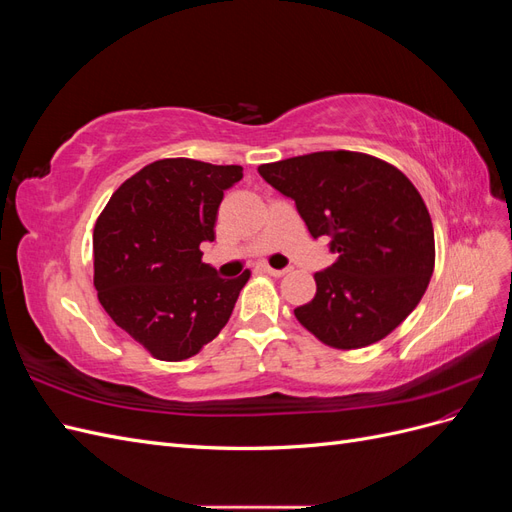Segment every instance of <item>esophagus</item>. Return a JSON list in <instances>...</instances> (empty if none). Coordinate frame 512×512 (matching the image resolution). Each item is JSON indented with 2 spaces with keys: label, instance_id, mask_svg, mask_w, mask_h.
<instances>
[{
  "label": "esophagus",
  "instance_id": "esophagus-1",
  "mask_svg": "<svg viewBox=\"0 0 512 512\" xmlns=\"http://www.w3.org/2000/svg\"><path fill=\"white\" fill-rule=\"evenodd\" d=\"M262 271L269 273V275H273V277H284L290 269H273V267H269V265H262Z\"/></svg>",
  "mask_w": 512,
  "mask_h": 512
}]
</instances>
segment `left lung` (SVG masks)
I'll return each instance as SVG.
<instances>
[{
  "label": "left lung",
  "mask_w": 512,
  "mask_h": 512,
  "mask_svg": "<svg viewBox=\"0 0 512 512\" xmlns=\"http://www.w3.org/2000/svg\"><path fill=\"white\" fill-rule=\"evenodd\" d=\"M258 173L297 203L309 235H329L337 260L314 273L316 297L294 309L324 346L380 342L423 299L436 241L423 196L393 164L361 151H316L260 164Z\"/></svg>",
  "instance_id": "1"
}]
</instances>
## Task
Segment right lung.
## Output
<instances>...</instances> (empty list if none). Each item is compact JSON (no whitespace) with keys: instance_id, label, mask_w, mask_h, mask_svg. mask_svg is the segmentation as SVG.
I'll use <instances>...</instances> for the list:
<instances>
[{"instance_id":"1","label":"right lung","mask_w":512,"mask_h":512,"mask_svg":"<svg viewBox=\"0 0 512 512\" xmlns=\"http://www.w3.org/2000/svg\"><path fill=\"white\" fill-rule=\"evenodd\" d=\"M241 166L151 162L123 181L94 228V286L104 312L153 359L183 361L226 327L245 269L222 280L203 262L224 190Z\"/></svg>"}]
</instances>
